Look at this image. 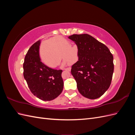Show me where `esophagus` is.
Instances as JSON below:
<instances>
[{
	"label": "esophagus",
	"mask_w": 135,
	"mask_h": 135,
	"mask_svg": "<svg viewBox=\"0 0 135 135\" xmlns=\"http://www.w3.org/2000/svg\"><path fill=\"white\" fill-rule=\"evenodd\" d=\"M64 70H68V71H70L71 70V68L70 67H69V68H65Z\"/></svg>",
	"instance_id": "1"
}]
</instances>
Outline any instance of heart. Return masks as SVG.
<instances>
[{"instance_id": "1", "label": "heart", "mask_w": 135, "mask_h": 135, "mask_svg": "<svg viewBox=\"0 0 135 135\" xmlns=\"http://www.w3.org/2000/svg\"><path fill=\"white\" fill-rule=\"evenodd\" d=\"M66 39L55 36L50 40L48 46L43 45L40 50V55L43 62L52 68L55 67L62 59H65L63 64L74 62L75 57V49L69 46Z\"/></svg>"}]
</instances>
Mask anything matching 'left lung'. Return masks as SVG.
<instances>
[{
    "instance_id": "obj_1",
    "label": "left lung",
    "mask_w": 135,
    "mask_h": 135,
    "mask_svg": "<svg viewBox=\"0 0 135 135\" xmlns=\"http://www.w3.org/2000/svg\"><path fill=\"white\" fill-rule=\"evenodd\" d=\"M69 38L78 47L79 59L71 70L78 89L85 97L97 99L111 84L114 72L113 55L104 44L90 35L73 34Z\"/></svg>"
}]
</instances>
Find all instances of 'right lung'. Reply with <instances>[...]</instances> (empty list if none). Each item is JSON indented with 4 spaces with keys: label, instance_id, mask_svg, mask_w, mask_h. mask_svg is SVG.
I'll return each mask as SVG.
<instances>
[{
    "label": "right lung",
    "instance_id": "add662e5",
    "mask_svg": "<svg viewBox=\"0 0 135 135\" xmlns=\"http://www.w3.org/2000/svg\"><path fill=\"white\" fill-rule=\"evenodd\" d=\"M38 40L28 50L23 64V76L30 91L43 101H51L62 92L64 81L62 70H56L43 64L39 57Z\"/></svg>",
    "mask_w": 135,
    "mask_h": 135
}]
</instances>
